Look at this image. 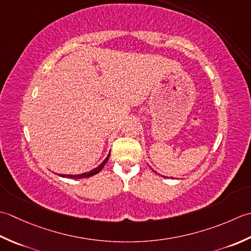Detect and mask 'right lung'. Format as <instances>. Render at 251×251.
Segmentation results:
<instances>
[{"instance_id":"add662e5","label":"right lung","mask_w":251,"mask_h":251,"mask_svg":"<svg viewBox=\"0 0 251 251\" xmlns=\"http://www.w3.org/2000/svg\"><path fill=\"white\" fill-rule=\"evenodd\" d=\"M109 155H110V154H108V156H107V157L105 158V160H104L103 162H101L99 167H96L95 169H92V170H90V171H88V172L81 173V175H58V176H61V177H68V178H84V177L93 176L97 175V173H99V172L101 170V169L104 168V166L106 165L107 160H108Z\"/></svg>"}]
</instances>
